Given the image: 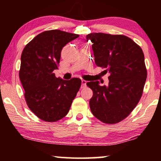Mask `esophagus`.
I'll use <instances>...</instances> for the list:
<instances>
[{
    "instance_id": "obj_1",
    "label": "esophagus",
    "mask_w": 161,
    "mask_h": 161,
    "mask_svg": "<svg viewBox=\"0 0 161 161\" xmlns=\"http://www.w3.org/2000/svg\"><path fill=\"white\" fill-rule=\"evenodd\" d=\"M86 81L84 80H81V87L84 88V87L86 86Z\"/></svg>"
}]
</instances>
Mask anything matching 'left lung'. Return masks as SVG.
<instances>
[{
  "label": "left lung",
  "instance_id": "left-lung-1",
  "mask_svg": "<svg viewBox=\"0 0 161 161\" xmlns=\"http://www.w3.org/2000/svg\"><path fill=\"white\" fill-rule=\"evenodd\" d=\"M86 38L92 42L95 63L110 74L107 85L99 81L86 83L93 91L91 111L103 123H118L129 115L142 96L147 78L143 50L122 35L94 32Z\"/></svg>",
  "mask_w": 161,
  "mask_h": 161
}]
</instances>
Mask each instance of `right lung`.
<instances>
[{
    "label": "right lung",
    "instance_id": "obj_1",
    "mask_svg": "<svg viewBox=\"0 0 161 161\" xmlns=\"http://www.w3.org/2000/svg\"><path fill=\"white\" fill-rule=\"evenodd\" d=\"M79 37L59 30L45 31L35 37L21 54L19 77L25 101L38 118L47 122L61 119L69 112L81 84L79 78L64 80L55 77L61 51Z\"/></svg>",
    "mask_w": 161,
    "mask_h": 161
}]
</instances>
